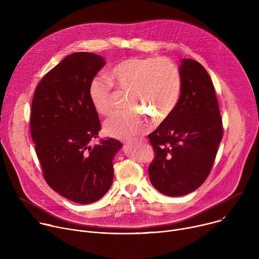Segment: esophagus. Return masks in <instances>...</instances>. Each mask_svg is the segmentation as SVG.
Wrapping results in <instances>:
<instances>
[{
    "mask_svg": "<svg viewBox=\"0 0 259 259\" xmlns=\"http://www.w3.org/2000/svg\"><path fill=\"white\" fill-rule=\"evenodd\" d=\"M134 141H139V142H144L145 141V139H137V140H134Z\"/></svg>",
    "mask_w": 259,
    "mask_h": 259,
    "instance_id": "esophagus-1",
    "label": "esophagus"
}]
</instances>
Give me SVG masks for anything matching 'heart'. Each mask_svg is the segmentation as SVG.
I'll list each match as a JSON object with an SVG mask.
<instances>
[{
	"label": "heart",
	"instance_id": "1",
	"mask_svg": "<svg viewBox=\"0 0 259 259\" xmlns=\"http://www.w3.org/2000/svg\"><path fill=\"white\" fill-rule=\"evenodd\" d=\"M181 84L180 70L173 61L159 57H133L110 68L107 78H94L89 85V97L98 114L108 116L114 109V85L129 92L128 107H138L162 122L174 110ZM149 129V120L135 108L115 114L103 125L106 135L119 139H131Z\"/></svg>",
	"mask_w": 259,
	"mask_h": 259
}]
</instances>
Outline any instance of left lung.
<instances>
[{"instance_id":"left-lung-1","label":"left lung","mask_w":259,"mask_h":259,"mask_svg":"<svg viewBox=\"0 0 259 259\" xmlns=\"http://www.w3.org/2000/svg\"><path fill=\"white\" fill-rule=\"evenodd\" d=\"M181 92L171 115L149 135L155 159L150 180L161 194L188 195L209 175L224 135L213 83L196 60L181 59Z\"/></svg>"}]
</instances>
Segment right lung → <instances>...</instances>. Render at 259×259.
<instances>
[{"label":"right lung","instance_id":"obj_1","mask_svg":"<svg viewBox=\"0 0 259 259\" xmlns=\"http://www.w3.org/2000/svg\"><path fill=\"white\" fill-rule=\"evenodd\" d=\"M104 64L94 53L66 56L46 73L31 103L30 134L44 178L56 193L79 204L94 203L107 193L113 160L122 147L113 138L90 144L100 122L89 85Z\"/></svg>","mask_w":259,"mask_h":259}]
</instances>
